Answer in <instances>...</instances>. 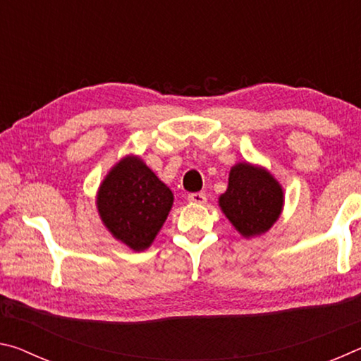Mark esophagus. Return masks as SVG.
I'll return each mask as SVG.
<instances>
[{"label":"esophagus","mask_w":361,"mask_h":361,"mask_svg":"<svg viewBox=\"0 0 361 361\" xmlns=\"http://www.w3.org/2000/svg\"><path fill=\"white\" fill-rule=\"evenodd\" d=\"M188 200L189 202H192V204H205L207 202V195L204 194V192H191L188 195Z\"/></svg>","instance_id":"1"}]
</instances>
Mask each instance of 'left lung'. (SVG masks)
Instances as JSON below:
<instances>
[{
	"mask_svg": "<svg viewBox=\"0 0 361 361\" xmlns=\"http://www.w3.org/2000/svg\"><path fill=\"white\" fill-rule=\"evenodd\" d=\"M283 204L279 181L264 169L237 164L231 169L229 185L219 207L243 237L266 232L277 221Z\"/></svg>",
	"mask_w": 361,
	"mask_h": 361,
	"instance_id": "1",
	"label": "left lung"
}]
</instances>
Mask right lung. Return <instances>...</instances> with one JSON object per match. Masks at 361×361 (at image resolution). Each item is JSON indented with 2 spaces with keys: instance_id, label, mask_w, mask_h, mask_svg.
Instances as JSON below:
<instances>
[{
  "instance_id": "obj_1",
  "label": "right lung",
  "mask_w": 361,
  "mask_h": 361,
  "mask_svg": "<svg viewBox=\"0 0 361 361\" xmlns=\"http://www.w3.org/2000/svg\"><path fill=\"white\" fill-rule=\"evenodd\" d=\"M173 194L138 157H126L103 180L97 207L109 232L135 252L154 240Z\"/></svg>"
}]
</instances>
